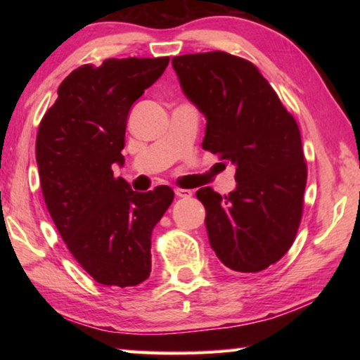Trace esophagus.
<instances>
[{
	"label": "esophagus",
	"instance_id": "1",
	"mask_svg": "<svg viewBox=\"0 0 360 360\" xmlns=\"http://www.w3.org/2000/svg\"><path fill=\"white\" fill-rule=\"evenodd\" d=\"M174 193H176V197H179V198H188V197H192V191H187V188H174Z\"/></svg>",
	"mask_w": 360,
	"mask_h": 360
}]
</instances>
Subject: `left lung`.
Wrapping results in <instances>:
<instances>
[{
    "mask_svg": "<svg viewBox=\"0 0 360 360\" xmlns=\"http://www.w3.org/2000/svg\"><path fill=\"white\" fill-rule=\"evenodd\" d=\"M172 63L206 117L203 149L236 167L233 192H197L212 251L230 270H265L289 251L302 221L307 163L297 122L245 58L214 51Z\"/></svg>",
    "mask_w": 360,
    "mask_h": 360,
    "instance_id": "8db88e82",
    "label": "left lung"
}]
</instances>
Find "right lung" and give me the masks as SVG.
Listing matches in <instances>:
<instances>
[{
    "instance_id": "1",
    "label": "right lung",
    "mask_w": 360,
    "mask_h": 360,
    "mask_svg": "<svg viewBox=\"0 0 360 360\" xmlns=\"http://www.w3.org/2000/svg\"><path fill=\"white\" fill-rule=\"evenodd\" d=\"M168 57L108 58L60 84L36 136L41 191L60 236L96 283L131 288L150 275V235L174 192L131 191L124 165L130 108L168 66Z\"/></svg>"
}]
</instances>
